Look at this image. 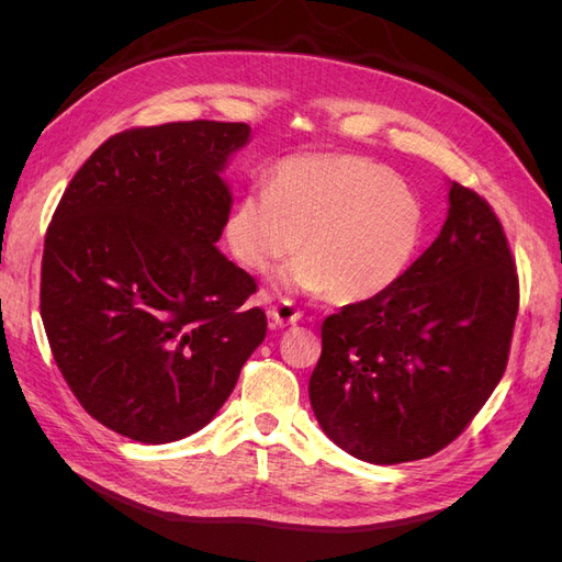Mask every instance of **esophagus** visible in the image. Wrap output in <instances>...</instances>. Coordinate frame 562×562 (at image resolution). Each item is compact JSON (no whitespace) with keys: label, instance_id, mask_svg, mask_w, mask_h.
Listing matches in <instances>:
<instances>
[{"label":"esophagus","instance_id":"1","mask_svg":"<svg viewBox=\"0 0 562 562\" xmlns=\"http://www.w3.org/2000/svg\"><path fill=\"white\" fill-rule=\"evenodd\" d=\"M269 318L274 321V326H279V328L295 326V323L302 318V312L291 300H281L279 304H274V307L269 310Z\"/></svg>","mask_w":562,"mask_h":562}]
</instances>
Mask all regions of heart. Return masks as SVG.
<instances>
[{
  "mask_svg": "<svg viewBox=\"0 0 562 562\" xmlns=\"http://www.w3.org/2000/svg\"><path fill=\"white\" fill-rule=\"evenodd\" d=\"M424 234L417 194L391 168L353 155H302L277 166L269 187L234 203L225 236L246 269L262 274L300 246L285 288L337 304L389 291L411 267Z\"/></svg>",
  "mask_w": 562,
  "mask_h": 562,
  "instance_id": "obj_1",
  "label": "heart"
}]
</instances>
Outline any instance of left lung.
<instances>
[{
  "instance_id": "left-lung-1",
  "label": "left lung",
  "mask_w": 562,
  "mask_h": 562,
  "mask_svg": "<svg viewBox=\"0 0 562 562\" xmlns=\"http://www.w3.org/2000/svg\"><path fill=\"white\" fill-rule=\"evenodd\" d=\"M438 239L378 297L321 326L310 401L323 431L372 464L450 446L499 384L518 316V271L490 203L459 182Z\"/></svg>"
}]
</instances>
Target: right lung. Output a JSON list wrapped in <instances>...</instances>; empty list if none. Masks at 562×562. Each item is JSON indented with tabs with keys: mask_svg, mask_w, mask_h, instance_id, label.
<instances>
[{
	"mask_svg": "<svg viewBox=\"0 0 562 562\" xmlns=\"http://www.w3.org/2000/svg\"><path fill=\"white\" fill-rule=\"evenodd\" d=\"M248 124L173 122L112 135L50 217L40 310L56 366L103 427L171 443L215 417L267 333L258 283L215 248L220 178Z\"/></svg>",
	"mask_w": 562,
	"mask_h": 562,
	"instance_id": "right-lung-1",
	"label": "right lung"
}]
</instances>
